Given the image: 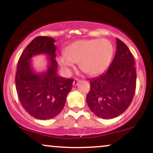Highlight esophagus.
Masks as SVG:
<instances>
[{
  "instance_id": "34e87169",
  "label": "esophagus",
  "mask_w": 153,
  "mask_h": 153,
  "mask_svg": "<svg viewBox=\"0 0 153 153\" xmlns=\"http://www.w3.org/2000/svg\"><path fill=\"white\" fill-rule=\"evenodd\" d=\"M79 81H80V80H79V79H78V78H75L74 81H73V85H78V83Z\"/></svg>"
}]
</instances>
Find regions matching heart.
<instances>
[{
	"label": "heart",
	"instance_id": "obj_1",
	"mask_svg": "<svg viewBox=\"0 0 153 153\" xmlns=\"http://www.w3.org/2000/svg\"><path fill=\"white\" fill-rule=\"evenodd\" d=\"M113 44L106 39H82L75 42L58 57V62L69 73L75 62L82 72L89 75L103 73L108 68L114 54Z\"/></svg>",
	"mask_w": 153,
	"mask_h": 153
}]
</instances>
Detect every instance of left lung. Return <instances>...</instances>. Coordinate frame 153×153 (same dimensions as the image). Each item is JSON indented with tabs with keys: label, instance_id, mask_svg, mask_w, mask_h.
Here are the masks:
<instances>
[{
	"label": "left lung",
	"instance_id": "8db88e82",
	"mask_svg": "<svg viewBox=\"0 0 153 153\" xmlns=\"http://www.w3.org/2000/svg\"><path fill=\"white\" fill-rule=\"evenodd\" d=\"M134 59L130 50L117 38V52L106 73L89 80L90 91L86 96L89 108L105 119L124 113L132 101L136 89Z\"/></svg>",
	"mask_w": 153,
	"mask_h": 153
}]
</instances>
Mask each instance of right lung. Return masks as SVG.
<instances>
[{
	"instance_id": "1",
	"label": "right lung",
	"mask_w": 153,
	"mask_h": 153,
	"mask_svg": "<svg viewBox=\"0 0 153 153\" xmlns=\"http://www.w3.org/2000/svg\"><path fill=\"white\" fill-rule=\"evenodd\" d=\"M54 42L48 36L33 39L22 52L16 74V88L23 108L31 117L41 120L52 119L60 113L74 80L57 75ZM41 53L48 56L49 64L46 71L36 73L30 59Z\"/></svg>"
}]
</instances>
